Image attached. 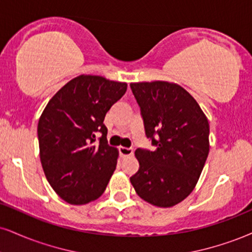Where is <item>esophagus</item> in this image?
Masks as SVG:
<instances>
[{
    "instance_id": "esophagus-1",
    "label": "esophagus",
    "mask_w": 252,
    "mask_h": 252,
    "mask_svg": "<svg viewBox=\"0 0 252 252\" xmlns=\"http://www.w3.org/2000/svg\"><path fill=\"white\" fill-rule=\"evenodd\" d=\"M120 155L121 157H128L131 156L134 154V150L130 149V148H124V147H120Z\"/></svg>"
}]
</instances>
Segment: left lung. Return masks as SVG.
<instances>
[{
	"label": "left lung",
	"mask_w": 252,
	"mask_h": 252,
	"mask_svg": "<svg viewBox=\"0 0 252 252\" xmlns=\"http://www.w3.org/2000/svg\"><path fill=\"white\" fill-rule=\"evenodd\" d=\"M141 107L145 135L154 151L137 149L139 169L130 177L137 195L150 204L170 208L195 189L207 160L209 121L189 93L174 82L130 83Z\"/></svg>",
	"instance_id": "8db88e82"
}]
</instances>
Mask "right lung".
<instances>
[{
	"instance_id": "obj_1",
	"label": "right lung",
	"mask_w": 252,
	"mask_h": 252,
	"mask_svg": "<svg viewBox=\"0 0 252 252\" xmlns=\"http://www.w3.org/2000/svg\"><path fill=\"white\" fill-rule=\"evenodd\" d=\"M126 82L80 75L64 84L38 120L39 158L48 182L61 198L87 204L104 192L118 150L107 144L105 114L126 92ZM102 132L96 145L95 132Z\"/></svg>"
}]
</instances>
